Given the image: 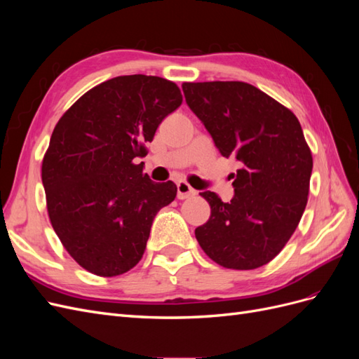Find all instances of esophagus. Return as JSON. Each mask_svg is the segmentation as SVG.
I'll use <instances>...</instances> for the list:
<instances>
[{"label": "esophagus", "mask_w": 359, "mask_h": 359, "mask_svg": "<svg viewBox=\"0 0 359 359\" xmlns=\"http://www.w3.org/2000/svg\"><path fill=\"white\" fill-rule=\"evenodd\" d=\"M196 194V190L190 187V184H187L186 181H180L177 184V196L178 199H187L191 198Z\"/></svg>", "instance_id": "34e87169"}]
</instances>
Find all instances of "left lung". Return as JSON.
<instances>
[{
	"instance_id": "left-lung-1",
	"label": "left lung",
	"mask_w": 359,
	"mask_h": 359,
	"mask_svg": "<svg viewBox=\"0 0 359 359\" xmlns=\"http://www.w3.org/2000/svg\"><path fill=\"white\" fill-rule=\"evenodd\" d=\"M182 91L220 154L243 165L231 202L199 193L211 215L196 240L224 268L262 266L290 240L307 205L313 157L298 118L245 82H184Z\"/></svg>"
}]
</instances>
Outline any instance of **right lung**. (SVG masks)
<instances>
[{
	"label": "right lung",
	"mask_w": 359,
	"mask_h": 359,
	"mask_svg": "<svg viewBox=\"0 0 359 359\" xmlns=\"http://www.w3.org/2000/svg\"><path fill=\"white\" fill-rule=\"evenodd\" d=\"M178 86L130 74L85 93L53 128L41 163L53 231L83 269L124 274L144 256L156 214L177 196L144 173L145 144L181 106Z\"/></svg>",
	"instance_id": "obj_1"
}]
</instances>
